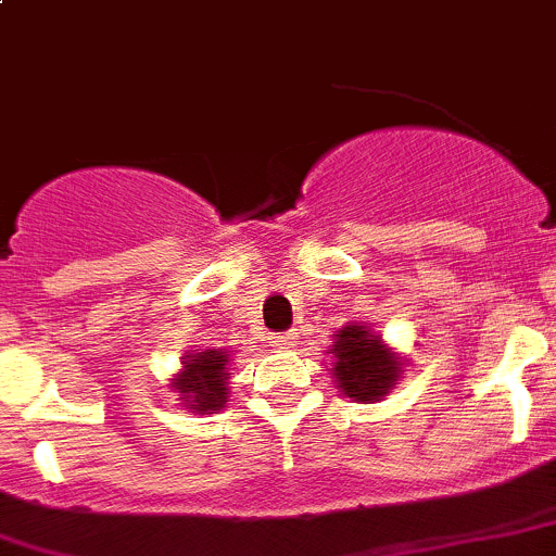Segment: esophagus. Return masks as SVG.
I'll list each match as a JSON object with an SVG mask.
<instances>
[{"instance_id": "esophagus-1", "label": "esophagus", "mask_w": 556, "mask_h": 556, "mask_svg": "<svg viewBox=\"0 0 556 556\" xmlns=\"http://www.w3.org/2000/svg\"><path fill=\"white\" fill-rule=\"evenodd\" d=\"M271 344L277 346V350H293V346H295V336L293 333H279V336H274Z\"/></svg>"}]
</instances>
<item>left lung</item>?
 I'll return each mask as SVG.
<instances>
[{"instance_id":"obj_1","label":"left lung","mask_w":556,"mask_h":556,"mask_svg":"<svg viewBox=\"0 0 556 556\" xmlns=\"http://www.w3.org/2000/svg\"><path fill=\"white\" fill-rule=\"evenodd\" d=\"M328 355L333 357V382L341 395L357 403H377L403 379V357L384 344L371 325L350 323L333 333Z\"/></svg>"}]
</instances>
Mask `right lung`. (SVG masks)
Instances as JSON below:
<instances>
[{"mask_svg": "<svg viewBox=\"0 0 556 556\" xmlns=\"http://www.w3.org/2000/svg\"><path fill=\"white\" fill-rule=\"evenodd\" d=\"M231 352L220 350H193L182 357V366L169 379V387L179 395V403L193 414H217L226 408L231 395Z\"/></svg>", "mask_w": 556, "mask_h": 556, "instance_id": "add662e5", "label": "right lung"}]
</instances>
